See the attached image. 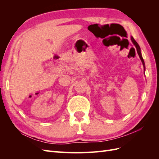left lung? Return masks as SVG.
<instances>
[{
  "label": "left lung",
  "instance_id": "left-lung-1",
  "mask_svg": "<svg viewBox=\"0 0 159 159\" xmlns=\"http://www.w3.org/2000/svg\"><path fill=\"white\" fill-rule=\"evenodd\" d=\"M131 41H132V42H133V44H134V46H135V48H136V49H137V53H138V55H139V57H140V59H141V61H142V64H143V68H144V70H145V61H144V60H143V57H142V54H141V48H140V46H139V45L138 44V43L134 40V39L133 38V36H131ZM144 73H145V71H144Z\"/></svg>",
  "mask_w": 159,
  "mask_h": 159
}]
</instances>
